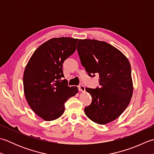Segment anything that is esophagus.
<instances>
[{"label":"esophagus","mask_w":154,"mask_h":154,"mask_svg":"<svg viewBox=\"0 0 154 154\" xmlns=\"http://www.w3.org/2000/svg\"><path fill=\"white\" fill-rule=\"evenodd\" d=\"M78 89H79V91L80 92H85V87L82 85H81L79 87H78Z\"/></svg>","instance_id":"esophagus-1"}]
</instances>
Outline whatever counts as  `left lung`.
Returning <instances> with one entry per match:
<instances>
[{
    "instance_id": "obj_1",
    "label": "left lung",
    "mask_w": 154,
    "mask_h": 154,
    "mask_svg": "<svg viewBox=\"0 0 154 154\" xmlns=\"http://www.w3.org/2000/svg\"><path fill=\"white\" fill-rule=\"evenodd\" d=\"M77 50L89 75H99L100 88L85 89L93 100L85 108V113L97 124L112 122L123 113L132 97L130 62L120 50L105 42L79 40Z\"/></svg>"
}]
</instances>
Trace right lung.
Masks as SVG:
<instances>
[{
    "mask_svg": "<svg viewBox=\"0 0 154 154\" xmlns=\"http://www.w3.org/2000/svg\"><path fill=\"white\" fill-rule=\"evenodd\" d=\"M79 39L51 38L39 46L29 60L23 75L24 93L32 110L45 121L60 118L64 103L78 93L77 87L61 82L63 63L76 50Z\"/></svg>",
    "mask_w": 154,
    "mask_h": 154,
    "instance_id": "obj_1",
    "label": "right lung"
}]
</instances>
